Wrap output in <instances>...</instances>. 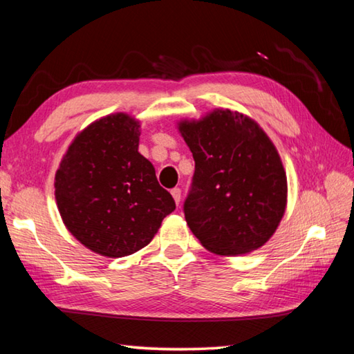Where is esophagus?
<instances>
[{"label":"esophagus","instance_id":"34e87169","mask_svg":"<svg viewBox=\"0 0 354 354\" xmlns=\"http://www.w3.org/2000/svg\"><path fill=\"white\" fill-rule=\"evenodd\" d=\"M171 196L175 199L176 205H179V203H181V189H171Z\"/></svg>","mask_w":354,"mask_h":354}]
</instances>
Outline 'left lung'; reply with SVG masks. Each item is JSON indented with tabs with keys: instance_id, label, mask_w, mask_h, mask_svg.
<instances>
[{
	"instance_id": "left-lung-1",
	"label": "left lung",
	"mask_w": 354,
	"mask_h": 354,
	"mask_svg": "<svg viewBox=\"0 0 354 354\" xmlns=\"http://www.w3.org/2000/svg\"><path fill=\"white\" fill-rule=\"evenodd\" d=\"M195 159L194 187L184 203L189 227L216 255L261 248L277 230L288 201L277 149L249 115L215 108L178 122Z\"/></svg>"
}]
</instances>
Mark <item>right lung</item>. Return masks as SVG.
<instances>
[{
	"instance_id": "right-lung-1",
	"label": "right lung",
	"mask_w": 354,
	"mask_h": 354,
	"mask_svg": "<svg viewBox=\"0 0 354 354\" xmlns=\"http://www.w3.org/2000/svg\"><path fill=\"white\" fill-rule=\"evenodd\" d=\"M140 122L113 113L77 134L55 173V201L66 229L93 252H138L175 210L155 167L139 153Z\"/></svg>"
}]
</instances>
